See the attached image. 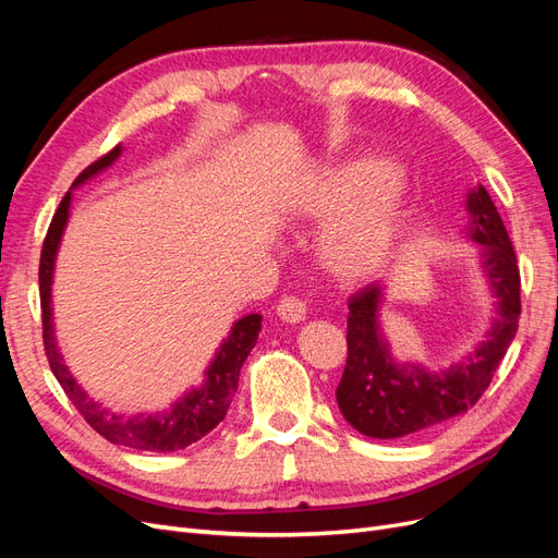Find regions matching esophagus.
Instances as JSON below:
<instances>
[{
  "instance_id": "34e87169",
  "label": "esophagus",
  "mask_w": 558,
  "mask_h": 558,
  "mask_svg": "<svg viewBox=\"0 0 558 558\" xmlns=\"http://www.w3.org/2000/svg\"><path fill=\"white\" fill-rule=\"evenodd\" d=\"M277 314H279L281 320H286V324H300V320H305L307 305H305V302H302V298L286 295V298L279 300Z\"/></svg>"
}]
</instances>
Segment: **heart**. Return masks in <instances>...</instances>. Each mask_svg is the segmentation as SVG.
Returning a JSON list of instances; mask_svg holds the SVG:
<instances>
[{
  "mask_svg": "<svg viewBox=\"0 0 558 558\" xmlns=\"http://www.w3.org/2000/svg\"><path fill=\"white\" fill-rule=\"evenodd\" d=\"M302 211L318 218L340 214L324 232L320 258L337 279L365 281L391 263L402 240V179L388 162H356L312 191Z\"/></svg>",
  "mask_w": 558,
  "mask_h": 558,
  "instance_id": "1",
  "label": "heart"
}]
</instances>
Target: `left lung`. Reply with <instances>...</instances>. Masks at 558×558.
Returning <instances> with one entry per match:
<instances>
[{
	"label": "left lung",
	"instance_id": "8db88e82",
	"mask_svg": "<svg viewBox=\"0 0 558 558\" xmlns=\"http://www.w3.org/2000/svg\"><path fill=\"white\" fill-rule=\"evenodd\" d=\"M470 238L482 244V260L498 298V318L488 340L445 373L393 361L377 324L379 283L349 298L347 365L337 386V404L349 424L367 437L391 440L470 410L492 384L514 340L521 314V279L510 234L484 185L468 195Z\"/></svg>",
	"mask_w": 558,
	"mask_h": 558
}]
</instances>
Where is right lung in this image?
Listing matches in <instances>:
<instances>
[{
  "label": "right lung",
  "mask_w": 558,
  "mask_h": 558,
  "mask_svg": "<svg viewBox=\"0 0 558 558\" xmlns=\"http://www.w3.org/2000/svg\"><path fill=\"white\" fill-rule=\"evenodd\" d=\"M118 154H121V144L113 146L109 154H105L93 165H88L86 170L76 177L74 185L90 179L99 170H105V167H109L118 158ZM70 202H72V195L66 193L60 202L53 221L48 226L44 248H41V263H39L44 351L50 363V369H53L56 379L64 388L66 398L74 402L78 414L88 421V426L93 430L107 437L109 442L123 445L130 449H140V451H156V453L185 449L189 445L197 442L199 437H205L209 430H214L226 418L234 391H238L240 369L251 349L258 342L263 316L248 314L232 326L230 337L221 344V349H218L214 363L207 369L205 386L193 388V391L183 400H179L170 412L132 416V418H123L109 412L107 408H102V404L93 402L86 393L81 391V386L74 381L70 369H66V365L62 363V356L58 353L56 337H53V318H50V281H53V263H56L58 244L62 238L66 216H70Z\"/></svg>",
  "instance_id": "add662e5"
}]
</instances>
